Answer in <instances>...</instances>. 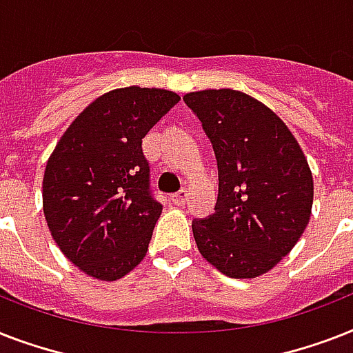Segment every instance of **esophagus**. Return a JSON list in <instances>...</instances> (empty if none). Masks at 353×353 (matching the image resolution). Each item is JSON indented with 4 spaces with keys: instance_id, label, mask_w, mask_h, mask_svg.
<instances>
[{
    "instance_id": "34e87169",
    "label": "esophagus",
    "mask_w": 353,
    "mask_h": 353,
    "mask_svg": "<svg viewBox=\"0 0 353 353\" xmlns=\"http://www.w3.org/2000/svg\"><path fill=\"white\" fill-rule=\"evenodd\" d=\"M187 198H188V192H187V190H185V188H181V190H177L176 194H172V201H174V203H176V205H183V203H185V201H187Z\"/></svg>"
}]
</instances>
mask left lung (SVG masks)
<instances>
[{
	"mask_svg": "<svg viewBox=\"0 0 353 353\" xmlns=\"http://www.w3.org/2000/svg\"><path fill=\"white\" fill-rule=\"evenodd\" d=\"M218 161L214 214L192 221L199 252L231 279L268 273L295 247L313 203L296 139L256 99L234 90L188 93Z\"/></svg>",
	"mask_w": 353,
	"mask_h": 353,
	"instance_id": "1",
	"label": "left lung"
}]
</instances>
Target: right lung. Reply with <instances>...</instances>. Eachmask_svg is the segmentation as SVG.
<instances>
[{
    "mask_svg": "<svg viewBox=\"0 0 353 353\" xmlns=\"http://www.w3.org/2000/svg\"><path fill=\"white\" fill-rule=\"evenodd\" d=\"M177 102L155 88L110 91L74 119L47 161V225L85 274L117 280L148 251L163 205L150 188L143 139Z\"/></svg>",
    "mask_w": 353,
    "mask_h": 353,
    "instance_id": "right-lung-1",
    "label": "right lung"
}]
</instances>
